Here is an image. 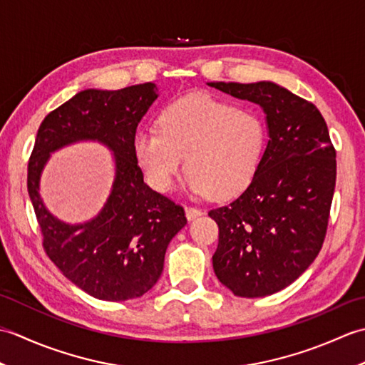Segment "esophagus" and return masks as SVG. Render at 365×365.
Here are the masks:
<instances>
[{
	"instance_id": "34e87169",
	"label": "esophagus",
	"mask_w": 365,
	"mask_h": 365,
	"mask_svg": "<svg viewBox=\"0 0 365 365\" xmlns=\"http://www.w3.org/2000/svg\"><path fill=\"white\" fill-rule=\"evenodd\" d=\"M185 215H187V218L191 221V220H196L197 216L202 215V210L197 207H187L185 208Z\"/></svg>"
}]
</instances>
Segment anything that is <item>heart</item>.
<instances>
[{"label":"heart","instance_id":"b5f03b06","mask_svg":"<svg viewBox=\"0 0 365 365\" xmlns=\"http://www.w3.org/2000/svg\"><path fill=\"white\" fill-rule=\"evenodd\" d=\"M158 126L139 130L133 139L138 165L158 191L174 187L185 157L191 192L234 196L250 185L267 147V125L259 113L207 94L169 103Z\"/></svg>","mask_w":365,"mask_h":365}]
</instances>
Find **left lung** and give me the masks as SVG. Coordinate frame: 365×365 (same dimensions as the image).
Masks as SVG:
<instances>
[{"mask_svg": "<svg viewBox=\"0 0 365 365\" xmlns=\"http://www.w3.org/2000/svg\"><path fill=\"white\" fill-rule=\"evenodd\" d=\"M267 114L268 144L247 188L208 216L220 227L213 269L242 298L285 289L319 255L336 188V150L322 113L271 81L208 83Z\"/></svg>", "mask_w": 365, "mask_h": 365, "instance_id": "1", "label": "left lung"}]
</instances>
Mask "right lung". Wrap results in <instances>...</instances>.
I'll use <instances>...</instances> for the list:
<instances>
[{
  "mask_svg": "<svg viewBox=\"0 0 365 365\" xmlns=\"http://www.w3.org/2000/svg\"><path fill=\"white\" fill-rule=\"evenodd\" d=\"M157 97L153 83L81 91L42 120L29 158L28 192L46 255L68 281L103 301L149 292L161 276L169 242L187 224L183 207L144 183L135 157L138 123ZM78 140L106 145L115 155L116 175L96 218L67 225L46 210L38 190L49 155Z\"/></svg>",
  "mask_w": 365,
  "mask_h": 365,
  "instance_id": "obj_1",
  "label": "right lung"
}]
</instances>
